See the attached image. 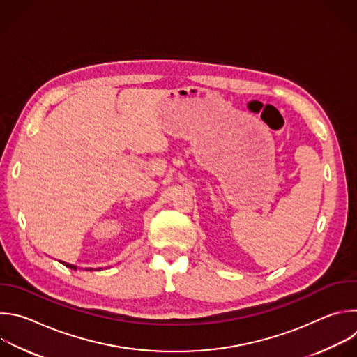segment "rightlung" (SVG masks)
<instances>
[{"label": "right lung", "instance_id": "right-lung-1", "mask_svg": "<svg viewBox=\"0 0 357 357\" xmlns=\"http://www.w3.org/2000/svg\"><path fill=\"white\" fill-rule=\"evenodd\" d=\"M66 266H68V268H71V269H77V266H73V265H70V264H66V262H63Z\"/></svg>", "mask_w": 357, "mask_h": 357}]
</instances>
